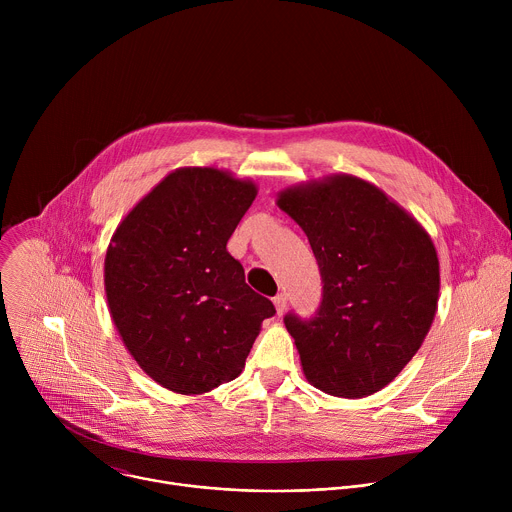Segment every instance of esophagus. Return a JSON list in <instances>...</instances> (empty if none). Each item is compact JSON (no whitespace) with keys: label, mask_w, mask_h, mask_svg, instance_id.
Instances as JSON below:
<instances>
[{"label":"esophagus","mask_w":512,"mask_h":512,"mask_svg":"<svg viewBox=\"0 0 512 512\" xmlns=\"http://www.w3.org/2000/svg\"><path fill=\"white\" fill-rule=\"evenodd\" d=\"M273 306H275V312H277V316H281V314L287 310V298H285L283 294L275 296V298H273Z\"/></svg>","instance_id":"34e87169"}]
</instances>
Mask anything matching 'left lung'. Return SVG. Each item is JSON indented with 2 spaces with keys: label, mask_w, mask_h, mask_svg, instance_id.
I'll return each instance as SVG.
<instances>
[{
  "label": "left lung",
  "mask_w": 512,
  "mask_h": 512,
  "mask_svg": "<svg viewBox=\"0 0 512 512\" xmlns=\"http://www.w3.org/2000/svg\"><path fill=\"white\" fill-rule=\"evenodd\" d=\"M275 202L306 233L324 281L314 320L285 316L308 383L346 399L381 391L415 356L437 312L440 259L429 233L352 174L289 186Z\"/></svg>",
  "instance_id": "1"
}]
</instances>
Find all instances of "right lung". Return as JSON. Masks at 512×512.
<instances>
[{
  "mask_svg": "<svg viewBox=\"0 0 512 512\" xmlns=\"http://www.w3.org/2000/svg\"><path fill=\"white\" fill-rule=\"evenodd\" d=\"M257 196L253 180L186 166L145 194L105 255L111 320L141 371L178 395L237 379L273 304L227 251Z\"/></svg>",
  "mask_w": 512,
  "mask_h": 512,
  "instance_id": "obj_1",
  "label": "right lung"
}]
</instances>
